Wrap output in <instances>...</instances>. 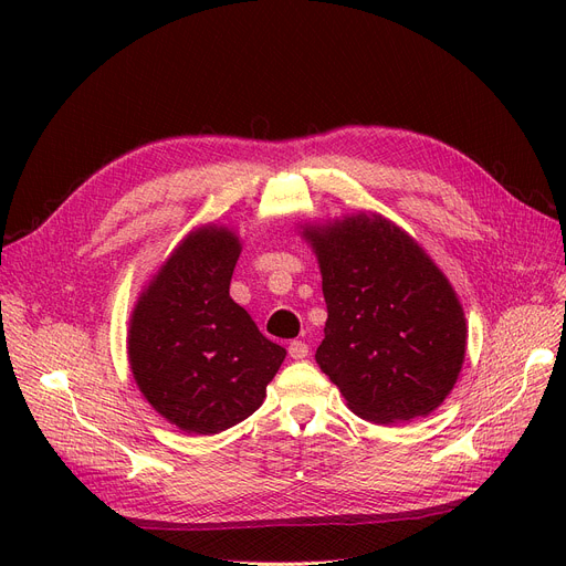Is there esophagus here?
<instances>
[{
	"instance_id": "esophagus-1",
	"label": "esophagus",
	"mask_w": 566,
	"mask_h": 566,
	"mask_svg": "<svg viewBox=\"0 0 566 566\" xmlns=\"http://www.w3.org/2000/svg\"><path fill=\"white\" fill-rule=\"evenodd\" d=\"M289 355H291L293 360H303V358H307V355H310V346H307L305 342L295 339V342H291V346H289Z\"/></svg>"
}]
</instances>
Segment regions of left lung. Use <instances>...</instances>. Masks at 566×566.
<instances>
[{"mask_svg":"<svg viewBox=\"0 0 566 566\" xmlns=\"http://www.w3.org/2000/svg\"><path fill=\"white\" fill-rule=\"evenodd\" d=\"M328 305L316 363L363 420L427 418L465 358V314L415 238L378 213L305 222Z\"/></svg>","mask_w":566,"mask_h":566,"instance_id":"left-lung-1","label":"left lung"}]
</instances>
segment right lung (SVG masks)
I'll return each mask as SVG.
<instances>
[{
	"label": "right lung",
	"mask_w": 566,
	"mask_h": 566,
	"mask_svg": "<svg viewBox=\"0 0 566 566\" xmlns=\"http://www.w3.org/2000/svg\"><path fill=\"white\" fill-rule=\"evenodd\" d=\"M241 250L235 229H192L142 289L128 321L139 392L186 433L213 436L250 418L286 358L231 301Z\"/></svg>",
	"instance_id": "1"
}]
</instances>
